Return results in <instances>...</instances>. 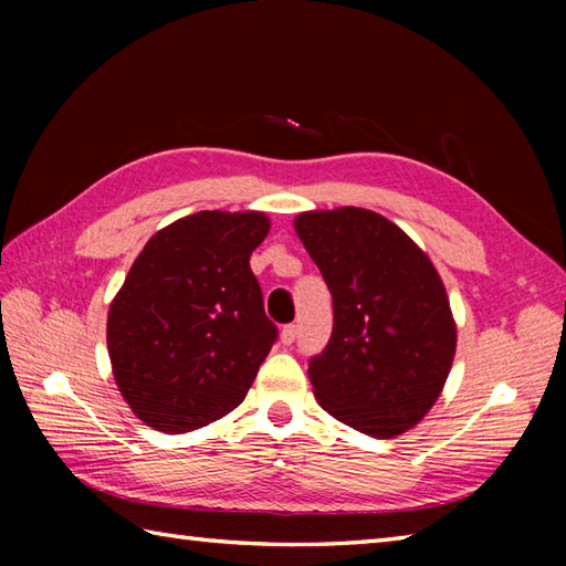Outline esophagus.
<instances>
[{"label":"esophagus","instance_id":"obj_1","mask_svg":"<svg viewBox=\"0 0 566 566\" xmlns=\"http://www.w3.org/2000/svg\"><path fill=\"white\" fill-rule=\"evenodd\" d=\"M280 340H282L284 345H292V343L296 340V326H294V323H290V326H284V328H282V333H280Z\"/></svg>","mask_w":566,"mask_h":566}]
</instances>
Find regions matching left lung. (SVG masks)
<instances>
[{"mask_svg":"<svg viewBox=\"0 0 566 566\" xmlns=\"http://www.w3.org/2000/svg\"><path fill=\"white\" fill-rule=\"evenodd\" d=\"M333 296V333L311 359L323 411L371 438L418 426L448 381L457 326L438 270L399 226L357 207L294 219Z\"/></svg>","mask_w":566,"mask_h":566,"instance_id":"obj_1","label":"left lung"}]
</instances>
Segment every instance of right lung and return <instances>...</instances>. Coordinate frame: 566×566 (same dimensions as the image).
<instances>
[{"mask_svg": "<svg viewBox=\"0 0 566 566\" xmlns=\"http://www.w3.org/2000/svg\"><path fill=\"white\" fill-rule=\"evenodd\" d=\"M262 211H199L155 233L109 306L112 371L143 423L189 432L243 403L276 340L250 255Z\"/></svg>", "mask_w": 566, "mask_h": 566, "instance_id": "right-lung-1", "label": "right lung"}]
</instances>
